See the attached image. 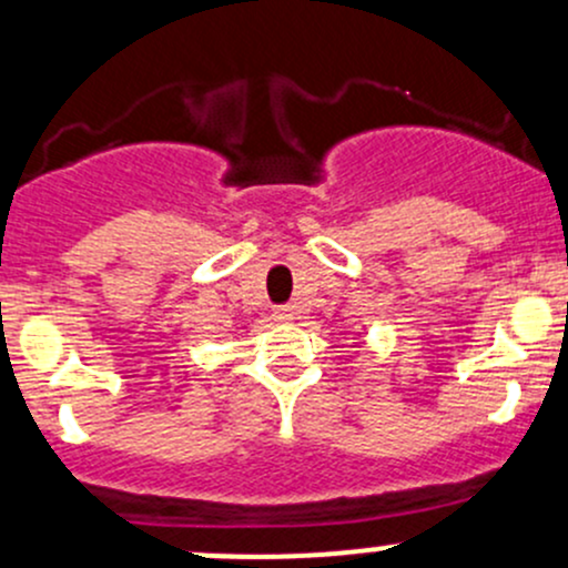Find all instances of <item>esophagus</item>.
Wrapping results in <instances>:
<instances>
[{
    "mask_svg": "<svg viewBox=\"0 0 568 568\" xmlns=\"http://www.w3.org/2000/svg\"><path fill=\"white\" fill-rule=\"evenodd\" d=\"M274 321H280V323H288V321H294V307H291V304H283V307H274Z\"/></svg>",
    "mask_w": 568,
    "mask_h": 568,
    "instance_id": "obj_1",
    "label": "esophagus"
}]
</instances>
